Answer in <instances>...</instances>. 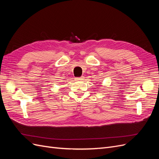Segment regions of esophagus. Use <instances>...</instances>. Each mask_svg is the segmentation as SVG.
<instances>
[{
  "instance_id": "1",
  "label": "esophagus",
  "mask_w": 159,
  "mask_h": 159,
  "mask_svg": "<svg viewBox=\"0 0 159 159\" xmlns=\"http://www.w3.org/2000/svg\"><path fill=\"white\" fill-rule=\"evenodd\" d=\"M76 81H82L84 80V77L81 76V77H78V78H75Z\"/></svg>"
}]
</instances>
